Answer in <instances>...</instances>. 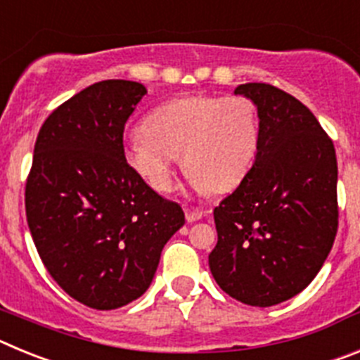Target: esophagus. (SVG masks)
Masks as SVG:
<instances>
[{
  "label": "esophagus",
  "mask_w": 360,
  "mask_h": 360,
  "mask_svg": "<svg viewBox=\"0 0 360 360\" xmlns=\"http://www.w3.org/2000/svg\"><path fill=\"white\" fill-rule=\"evenodd\" d=\"M209 211H203V209H187L186 211V218L189 224H193V221H198V219H202L203 216H207Z\"/></svg>",
  "instance_id": "esophagus-1"
}]
</instances>
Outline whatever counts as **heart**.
<instances>
[{
  "instance_id": "heart-1",
  "label": "heart",
  "mask_w": 360,
  "mask_h": 360,
  "mask_svg": "<svg viewBox=\"0 0 360 360\" xmlns=\"http://www.w3.org/2000/svg\"><path fill=\"white\" fill-rule=\"evenodd\" d=\"M262 139L256 104L241 95H184L148 113L124 158L149 189L169 191L178 157L198 193H227L249 174Z\"/></svg>"
}]
</instances>
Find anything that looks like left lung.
I'll return each instance as SVG.
<instances>
[{
  "instance_id": "1",
  "label": "left lung",
  "mask_w": 360,
  "mask_h": 360,
  "mask_svg": "<svg viewBox=\"0 0 360 360\" xmlns=\"http://www.w3.org/2000/svg\"><path fill=\"white\" fill-rule=\"evenodd\" d=\"M257 108L262 139L238 189L214 209L209 269L219 288L250 307L294 297L316 278L337 234L333 142L297 98L265 82L234 90Z\"/></svg>"
}]
</instances>
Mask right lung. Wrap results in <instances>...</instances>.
Here are the masks:
<instances>
[{
	"mask_svg": "<svg viewBox=\"0 0 360 360\" xmlns=\"http://www.w3.org/2000/svg\"><path fill=\"white\" fill-rule=\"evenodd\" d=\"M146 94L141 82H95L52 111L34 148L25 207L36 249L57 285L95 310L141 297L186 224L124 158V126Z\"/></svg>",
	"mask_w": 360,
	"mask_h": 360,
	"instance_id": "obj_1",
	"label": "right lung"
}]
</instances>
